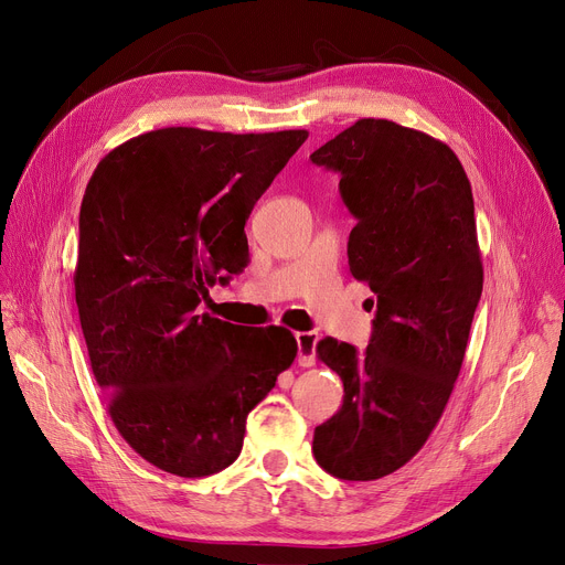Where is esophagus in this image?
<instances>
[{
  "label": "esophagus",
  "instance_id": "1",
  "mask_svg": "<svg viewBox=\"0 0 565 565\" xmlns=\"http://www.w3.org/2000/svg\"><path fill=\"white\" fill-rule=\"evenodd\" d=\"M298 339V364L309 369L316 364V343H318V334L316 332H298L295 334Z\"/></svg>",
  "mask_w": 565,
  "mask_h": 565
}]
</instances>
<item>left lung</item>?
<instances>
[{
	"instance_id": "1",
	"label": "left lung",
	"mask_w": 565,
	"mask_h": 565,
	"mask_svg": "<svg viewBox=\"0 0 565 565\" xmlns=\"http://www.w3.org/2000/svg\"><path fill=\"white\" fill-rule=\"evenodd\" d=\"M311 162L341 173L358 220L350 273L375 292L362 354L330 337L316 348L343 405L316 428L313 456L337 479L375 481L424 447L465 360L483 290L471 185L447 143L387 118H360Z\"/></svg>"
}]
</instances>
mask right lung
<instances>
[{
    "label": "right lung",
    "instance_id": "right-lung-1",
    "mask_svg": "<svg viewBox=\"0 0 565 565\" xmlns=\"http://www.w3.org/2000/svg\"><path fill=\"white\" fill-rule=\"evenodd\" d=\"M309 137L162 128L116 146L79 207L75 302L109 417L162 471L201 479L243 449L247 414L298 341L199 313L247 265L245 224Z\"/></svg>",
    "mask_w": 565,
    "mask_h": 565
}]
</instances>
